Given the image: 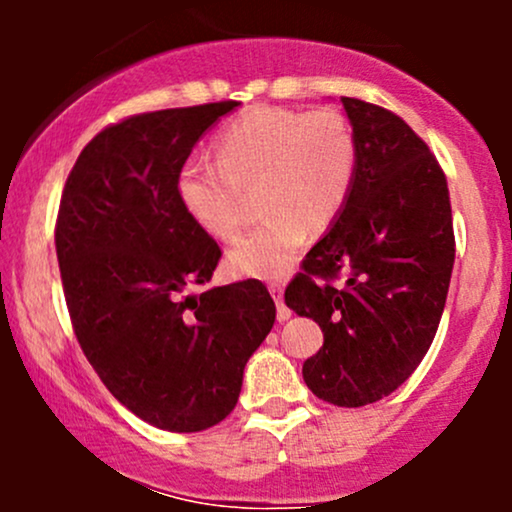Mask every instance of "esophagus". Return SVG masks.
I'll use <instances>...</instances> for the list:
<instances>
[{"label": "esophagus", "instance_id": "esophagus-1", "mask_svg": "<svg viewBox=\"0 0 512 512\" xmlns=\"http://www.w3.org/2000/svg\"><path fill=\"white\" fill-rule=\"evenodd\" d=\"M269 291H272V296L276 301V320L286 322L291 317V310L284 305V284H279V281H272V284H269Z\"/></svg>", "mask_w": 512, "mask_h": 512}]
</instances>
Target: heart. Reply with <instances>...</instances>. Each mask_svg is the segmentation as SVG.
Listing matches in <instances>:
<instances>
[{"instance_id": "1", "label": "heart", "mask_w": 512, "mask_h": 512, "mask_svg": "<svg viewBox=\"0 0 512 512\" xmlns=\"http://www.w3.org/2000/svg\"><path fill=\"white\" fill-rule=\"evenodd\" d=\"M216 166L187 163L178 197L199 228L219 240L238 236L245 197L260 187L267 214L228 252L236 274L272 279L291 267L310 236L339 219L356 178V137L339 110L313 113L255 105L214 139Z\"/></svg>"}]
</instances>
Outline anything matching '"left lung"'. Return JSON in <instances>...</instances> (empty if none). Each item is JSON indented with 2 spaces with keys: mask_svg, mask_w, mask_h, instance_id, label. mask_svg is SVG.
I'll return each instance as SVG.
<instances>
[{
  "mask_svg": "<svg viewBox=\"0 0 512 512\" xmlns=\"http://www.w3.org/2000/svg\"><path fill=\"white\" fill-rule=\"evenodd\" d=\"M342 105L356 137L354 187L284 301L325 334L303 363L305 385L337 407H363L395 392L426 356L448 298L455 233L448 180L424 139L380 105Z\"/></svg>",
  "mask_w": 512,
  "mask_h": 512,
  "instance_id": "left-lung-1",
  "label": "left lung"
}]
</instances>
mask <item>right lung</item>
I'll return each mask as SVG.
<instances>
[{"instance_id": "right-lung-1", "label": "right lung", "mask_w": 512, "mask_h": 512, "mask_svg": "<svg viewBox=\"0 0 512 512\" xmlns=\"http://www.w3.org/2000/svg\"><path fill=\"white\" fill-rule=\"evenodd\" d=\"M236 101L156 110L105 127L64 185L55 245L81 349L103 385L146 424L216 426L274 325L257 279L211 281L221 248L178 197V175Z\"/></svg>"}]
</instances>
